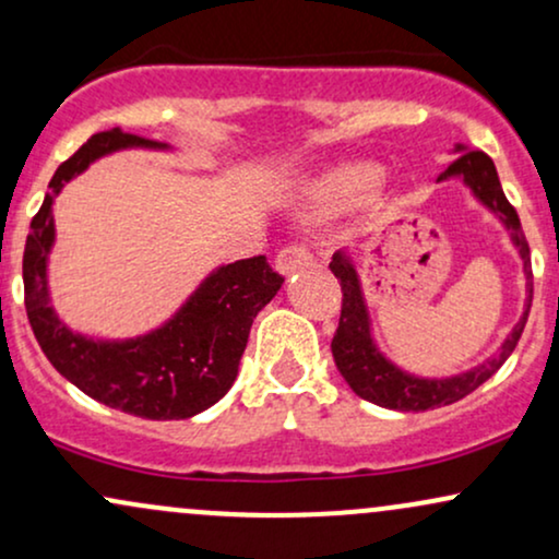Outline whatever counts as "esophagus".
Returning <instances> with one entry per match:
<instances>
[{
  "label": "esophagus",
  "instance_id": "obj_1",
  "mask_svg": "<svg viewBox=\"0 0 559 559\" xmlns=\"http://www.w3.org/2000/svg\"><path fill=\"white\" fill-rule=\"evenodd\" d=\"M312 262V247L307 241H294V245H286L284 250L275 254V267L281 273H297L299 267H307Z\"/></svg>",
  "mask_w": 559,
  "mask_h": 559
}]
</instances>
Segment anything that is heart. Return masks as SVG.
I'll return each mask as SVG.
<instances>
[{"mask_svg": "<svg viewBox=\"0 0 559 559\" xmlns=\"http://www.w3.org/2000/svg\"><path fill=\"white\" fill-rule=\"evenodd\" d=\"M378 177L380 169L374 164L341 166V169L325 174V179H320V185L314 187V198L328 205H352L372 190Z\"/></svg>", "mask_w": 559, "mask_h": 559, "instance_id": "1", "label": "heart"}]
</instances>
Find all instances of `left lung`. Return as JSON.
<instances>
[{
  "instance_id": "1",
  "label": "left lung",
  "mask_w": 559,
  "mask_h": 559,
  "mask_svg": "<svg viewBox=\"0 0 559 559\" xmlns=\"http://www.w3.org/2000/svg\"><path fill=\"white\" fill-rule=\"evenodd\" d=\"M448 177H463V181L472 187L476 198H479L489 211L500 215V218L506 221V226L513 231L510 237H513V245L518 247V252H521L523 273H526L528 278V305L526 312H523V320L518 322L513 333H510L506 344H502V352L492 356V359L484 361L481 367L472 369V372L459 374V378L421 380L414 378V374L401 372L399 367L390 365L385 356L374 348L372 338H369V318L365 299H361L359 278H356L352 260H348L344 252H335L331 271L335 278H338L341 292H344V299H341V320L331 341L335 367H338V372L344 374V380L352 385V390L359 399L378 403L382 408H395V412H429V408L450 406V403L466 399V395L474 393L481 382L492 378L497 369L502 367V361L513 354V348L518 346V341H521V333L528 320L531 292H534V284H531V278H534V273H531V250L526 234H523L521 228V221H518L515 207L508 203L506 192H502L492 158L481 151L463 153V156H459L448 166V171L440 174V179Z\"/></svg>"
}]
</instances>
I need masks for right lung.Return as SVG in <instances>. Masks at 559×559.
I'll use <instances>...</instances> for the list:
<instances>
[{
  "label": "right lung",
  "mask_w": 559,
  "mask_h": 559,
  "mask_svg": "<svg viewBox=\"0 0 559 559\" xmlns=\"http://www.w3.org/2000/svg\"><path fill=\"white\" fill-rule=\"evenodd\" d=\"M127 145H153L140 134H93L53 171L41 211L33 215L23 252L25 312L38 346L62 378L85 395L140 419H190L211 408L234 385L252 320L275 297L284 275L265 254L218 267L164 328L124 344L72 335L46 297V258L53 241L51 200L91 160Z\"/></svg>",
  "instance_id": "obj_1"
}]
</instances>
